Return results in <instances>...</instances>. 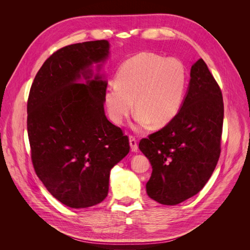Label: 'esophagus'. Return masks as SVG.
<instances>
[{
	"mask_svg": "<svg viewBox=\"0 0 250 250\" xmlns=\"http://www.w3.org/2000/svg\"><path fill=\"white\" fill-rule=\"evenodd\" d=\"M129 144H130V148H131V151H138V141L137 139H135L134 137H132V135H129Z\"/></svg>",
	"mask_w": 250,
	"mask_h": 250,
	"instance_id": "34e87169",
	"label": "esophagus"
}]
</instances>
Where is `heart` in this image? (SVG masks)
Here are the masks:
<instances>
[{"instance_id":"1","label":"heart","mask_w":250,"mask_h":250,"mask_svg":"<svg viewBox=\"0 0 250 250\" xmlns=\"http://www.w3.org/2000/svg\"><path fill=\"white\" fill-rule=\"evenodd\" d=\"M186 86V70L179 62L141 53L121 65L116 83L105 89L104 101L113 123L125 122L134 101L138 124L145 127L152 122L160 127L177 115Z\"/></svg>"}]
</instances>
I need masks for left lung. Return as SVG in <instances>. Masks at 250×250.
I'll use <instances>...</instances> for the list:
<instances>
[{
	"label": "left lung",
	"instance_id": "1",
	"mask_svg": "<svg viewBox=\"0 0 250 250\" xmlns=\"http://www.w3.org/2000/svg\"><path fill=\"white\" fill-rule=\"evenodd\" d=\"M190 76L177 115L139 144L152 166L147 194L165 206H175L197 194L213 174L221 152V89L201 58L192 65Z\"/></svg>",
	"mask_w": 250,
	"mask_h": 250
}]
</instances>
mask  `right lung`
I'll list each match as a JSON object with an SVG mask.
<instances>
[{"mask_svg":"<svg viewBox=\"0 0 250 250\" xmlns=\"http://www.w3.org/2000/svg\"><path fill=\"white\" fill-rule=\"evenodd\" d=\"M107 41L70 44L43 62L30 88L27 129L36 175L62 203L93 207L108 194L109 174L129 152V140L107 120V82L90 65L109 54ZM102 64H98L101 69ZM81 76L85 83H78Z\"/></svg>","mask_w":250,"mask_h":250,"instance_id":"obj_1","label":"right lung"}]
</instances>
